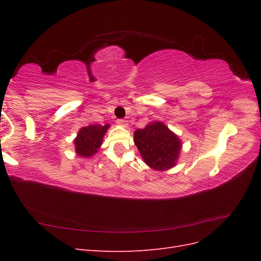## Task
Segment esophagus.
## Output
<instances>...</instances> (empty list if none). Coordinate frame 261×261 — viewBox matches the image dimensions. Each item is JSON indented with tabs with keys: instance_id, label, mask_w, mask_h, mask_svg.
I'll use <instances>...</instances> for the list:
<instances>
[{
	"instance_id": "esophagus-1",
	"label": "esophagus",
	"mask_w": 261,
	"mask_h": 261,
	"mask_svg": "<svg viewBox=\"0 0 261 261\" xmlns=\"http://www.w3.org/2000/svg\"><path fill=\"white\" fill-rule=\"evenodd\" d=\"M116 123H117V125L122 126V127H127V126H128L127 121H125V120H117Z\"/></svg>"
}]
</instances>
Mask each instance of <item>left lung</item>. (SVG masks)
Masks as SVG:
<instances>
[{
	"instance_id": "8db88e82",
	"label": "left lung",
	"mask_w": 261,
	"mask_h": 261,
	"mask_svg": "<svg viewBox=\"0 0 261 261\" xmlns=\"http://www.w3.org/2000/svg\"><path fill=\"white\" fill-rule=\"evenodd\" d=\"M134 143L144 162L155 171L174 168L181 150V140L162 122H151L134 133Z\"/></svg>"
}]
</instances>
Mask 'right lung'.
Instances as JSON below:
<instances>
[{
  "instance_id": "obj_1",
  "label": "right lung",
  "mask_w": 261,
  "mask_h": 261,
  "mask_svg": "<svg viewBox=\"0 0 261 261\" xmlns=\"http://www.w3.org/2000/svg\"><path fill=\"white\" fill-rule=\"evenodd\" d=\"M109 128L110 124L103 126L100 124H91L86 127H82L74 139L76 153L82 158H91L93 154H96Z\"/></svg>"
}]
</instances>
